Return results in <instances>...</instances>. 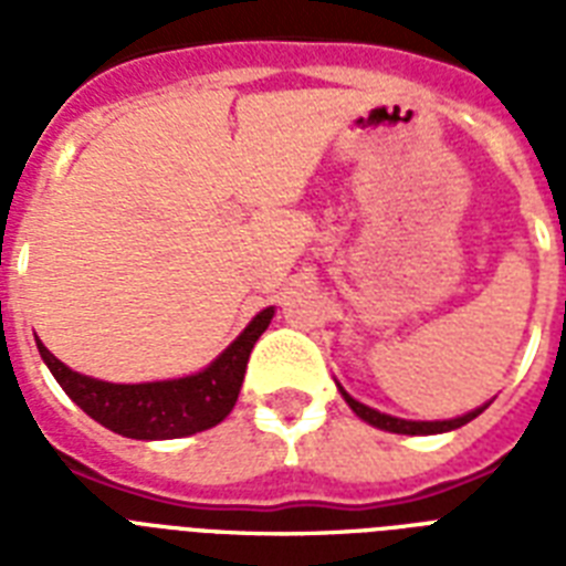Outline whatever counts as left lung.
Wrapping results in <instances>:
<instances>
[{
	"label": "left lung",
	"mask_w": 566,
	"mask_h": 566,
	"mask_svg": "<svg viewBox=\"0 0 566 566\" xmlns=\"http://www.w3.org/2000/svg\"><path fill=\"white\" fill-rule=\"evenodd\" d=\"M337 390H340V396L346 399V405L353 408L355 417H361L364 422H370V426H376V429L381 431H394V434H443V431L461 429V426L475 420V417L488 408V405H482V408H473V411L461 413V417H452V420H402V417H390V413H381L376 411V408H370V405L358 402V399L346 394L340 385H337Z\"/></svg>",
	"instance_id": "left-lung-1"
}]
</instances>
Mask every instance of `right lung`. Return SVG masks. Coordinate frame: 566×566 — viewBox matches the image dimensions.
<instances>
[{
  "label": "right lung",
  "instance_id": "1",
  "mask_svg": "<svg viewBox=\"0 0 566 566\" xmlns=\"http://www.w3.org/2000/svg\"><path fill=\"white\" fill-rule=\"evenodd\" d=\"M273 314V305L258 311L249 319V326L205 370L181 378H164V381L114 385L70 370L40 340L38 353L57 385L64 387V394L105 429L135 440L188 438L229 417L243 385L249 353L258 337L266 332Z\"/></svg>",
  "mask_w": 566,
  "mask_h": 566
}]
</instances>
